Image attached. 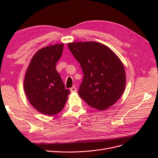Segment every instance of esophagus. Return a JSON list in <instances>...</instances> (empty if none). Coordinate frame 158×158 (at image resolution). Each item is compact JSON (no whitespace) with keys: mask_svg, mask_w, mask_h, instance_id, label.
I'll return each instance as SVG.
<instances>
[{"mask_svg":"<svg viewBox=\"0 0 158 158\" xmlns=\"http://www.w3.org/2000/svg\"><path fill=\"white\" fill-rule=\"evenodd\" d=\"M76 91H77V89H76V88L75 86H73V87H72L70 88V92H76Z\"/></svg>","mask_w":158,"mask_h":158,"instance_id":"34e87169","label":"esophagus"}]
</instances>
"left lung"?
Segmentation results:
<instances>
[{"label":"left lung","instance_id":"left-lung-1","mask_svg":"<svg viewBox=\"0 0 158 158\" xmlns=\"http://www.w3.org/2000/svg\"><path fill=\"white\" fill-rule=\"evenodd\" d=\"M82 67L84 77L78 94L90 107L103 111L123 95L126 74L118 56L106 45L95 41L68 44Z\"/></svg>","mask_w":158,"mask_h":158}]
</instances>
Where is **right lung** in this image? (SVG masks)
Returning a JSON list of instances; mask_svg holds the SVG:
<instances>
[{
    "label": "right lung",
    "instance_id": "1",
    "mask_svg": "<svg viewBox=\"0 0 158 158\" xmlns=\"http://www.w3.org/2000/svg\"><path fill=\"white\" fill-rule=\"evenodd\" d=\"M63 47V44H55L38 50L25 74L23 89L28 101L45 115L52 116L60 112L70 94L55 68Z\"/></svg>",
    "mask_w": 158,
    "mask_h": 158
}]
</instances>
